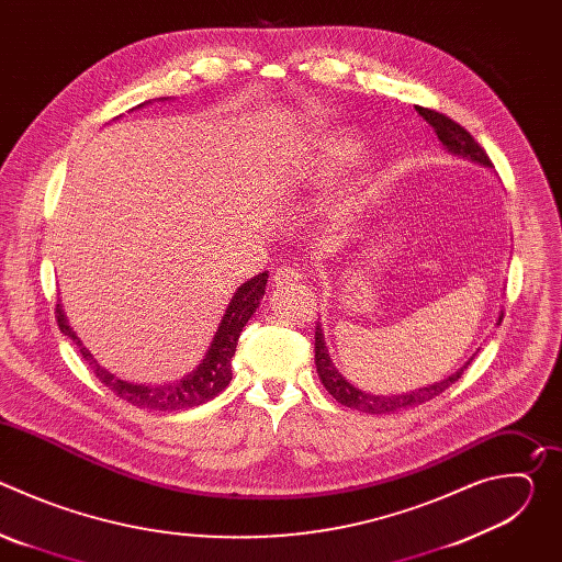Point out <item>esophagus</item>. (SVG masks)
<instances>
[{
  "label": "esophagus",
  "instance_id": "34e87169",
  "mask_svg": "<svg viewBox=\"0 0 562 562\" xmlns=\"http://www.w3.org/2000/svg\"><path fill=\"white\" fill-rule=\"evenodd\" d=\"M302 280H304V276L300 273V269H293V267L278 269L276 276H273V284L276 286H291V284H297Z\"/></svg>",
  "mask_w": 562,
  "mask_h": 562
}]
</instances>
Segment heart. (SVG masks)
Returning a JSON list of instances; mask_svg holds the SVG:
<instances>
[{
    "label": "heart",
    "instance_id": "obj_1",
    "mask_svg": "<svg viewBox=\"0 0 562 562\" xmlns=\"http://www.w3.org/2000/svg\"><path fill=\"white\" fill-rule=\"evenodd\" d=\"M360 148V142L351 135H345V137H338L334 142H329L323 150V159H319V165L315 169V176L317 178H329L334 173H338V169L349 162V159L358 153ZM364 202V189L360 187H353L349 189L340 200H338V209L342 213H351L356 211L360 204Z\"/></svg>",
    "mask_w": 562,
    "mask_h": 562
}]
</instances>
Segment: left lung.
<instances>
[{
    "mask_svg": "<svg viewBox=\"0 0 562 562\" xmlns=\"http://www.w3.org/2000/svg\"><path fill=\"white\" fill-rule=\"evenodd\" d=\"M416 111L436 131L438 139L442 142V146L447 148L449 155H456V157L469 159V162H473V165L492 169V159L487 157L483 146H480L469 135V131H464L460 124H456L447 115L436 113L431 109H423L420 106ZM501 323H503V313L496 319V325H501ZM473 356L460 369H456L451 375H447L445 380H438L434 384H427V386H420V389H414V391H407V393L375 395V393L362 391V389L353 386L349 380H345V375L336 369V364H334V360L329 356V349H327V342H325V334H323V325L315 327V369H317L319 382L325 384V389L338 400L340 405L358 409V412H364V414H395V412H403V409L418 407V405L427 403V400L440 395L445 389H449L462 375V371L473 360Z\"/></svg>",
    "mask_w": 562,
    "mask_h": 562,
    "instance_id": "obj_1",
    "label": "left lung"
}]
</instances>
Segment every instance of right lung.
I'll return each mask as SVG.
<instances>
[{"mask_svg":"<svg viewBox=\"0 0 562 562\" xmlns=\"http://www.w3.org/2000/svg\"><path fill=\"white\" fill-rule=\"evenodd\" d=\"M139 106H144V104H139ZM267 278H269V271L247 280L245 284H239L235 289L200 364L184 378H180L176 382H167V384L128 382V380L117 378L102 364H98L93 353L70 329L61 304H57V327L64 336H68L77 345L79 353H82L85 360L93 367L100 382H104L115 395L126 400V403H131L139 409H148V412H180V409H189V407L209 403L211 397H215L220 391H224L228 386V382L233 378L231 358L235 356L237 338L247 327L249 319L254 317V313L260 308V300L267 289Z\"/></svg>","mask_w":562,"mask_h":562,"instance_id":"add662e5","label":"right lung"}]
</instances>
